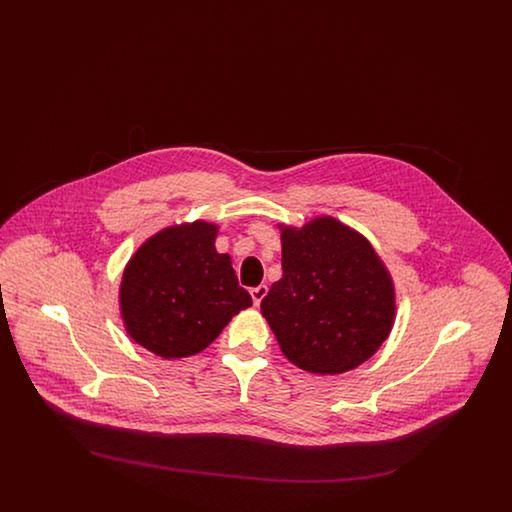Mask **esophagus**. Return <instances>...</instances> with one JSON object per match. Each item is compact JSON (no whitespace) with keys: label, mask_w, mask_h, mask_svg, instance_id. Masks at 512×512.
<instances>
[{"label":"esophagus","mask_w":512,"mask_h":512,"mask_svg":"<svg viewBox=\"0 0 512 512\" xmlns=\"http://www.w3.org/2000/svg\"><path fill=\"white\" fill-rule=\"evenodd\" d=\"M268 288L265 284H261V286H257V288H251V297H253V303L255 305H259L261 301H263V297L267 295Z\"/></svg>","instance_id":"esophagus-1"}]
</instances>
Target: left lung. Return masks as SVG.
<instances>
[{"label": "left lung", "instance_id": "obj_1", "mask_svg": "<svg viewBox=\"0 0 512 512\" xmlns=\"http://www.w3.org/2000/svg\"><path fill=\"white\" fill-rule=\"evenodd\" d=\"M282 278L261 301L286 359L313 374L368 361L390 336L395 288L363 234L334 217L280 224Z\"/></svg>", "mask_w": 512, "mask_h": 512}]
</instances>
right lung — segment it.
Masks as SVG:
<instances>
[{
  "instance_id": "right-lung-1",
  "label": "right lung",
  "mask_w": 512,
  "mask_h": 512,
  "mask_svg": "<svg viewBox=\"0 0 512 512\" xmlns=\"http://www.w3.org/2000/svg\"><path fill=\"white\" fill-rule=\"evenodd\" d=\"M217 232L219 226L205 220L172 224L126 263L121 317L128 336L147 351L163 359L192 357L253 305L230 255L215 247Z\"/></svg>"
}]
</instances>
